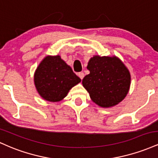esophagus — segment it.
Wrapping results in <instances>:
<instances>
[{
	"label": "esophagus",
	"mask_w": 158,
	"mask_h": 158,
	"mask_svg": "<svg viewBox=\"0 0 158 158\" xmlns=\"http://www.w3.org/2000/svg\"><path fill=\"white\" fill-rule=\"evenodd\" d=\"M78 76H79V77L81 79H82L85 77V74H84V73H83V72H80V73H78Z\"/></svg>",
	"instance_id": "34e87169"
}]
</instances>
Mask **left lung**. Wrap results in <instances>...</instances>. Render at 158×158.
I'll return each mask as SVG.
<instances>
[{
    "mask_svg": "<svg viewBox=\"0 0 158 158\" xmlns=\"http://www.w3.org/2000/svg\"><path fill=\"white\" fill-rule=\"evenodd\" d=\"M87 68L90 73L82 79V85L96 104L107 108L115 106L126 97L131 76L119 59L94 56Z\"/></svg>",
    "mask_w": 158,
    "mask_h": 158,
    "instance_id": "obj_1",
    "label": "left lung"
}]
</instances>
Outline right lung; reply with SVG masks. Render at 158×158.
Returning a JSON list of instances; mask_svg holds the SVG:
<instances>
[{
	"label": "right lung",
	"mask_w": 158,
	"mask_h": 158,
	"mask_svg": "<svg viewBox=\"0 0 158 158\" xmlns=\"http://www.w3.org/2000/svg\"><path fill=\"white\" fill-rule=\"evenodd\" d=\"M34 81L41 97L50 102H59L81 79L60 56H56L43 59L36 70Z\"/></svg>",
	"instance_id": "1"
}]
</instances>
